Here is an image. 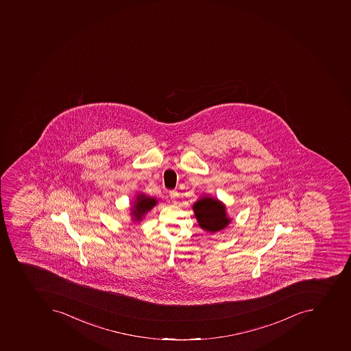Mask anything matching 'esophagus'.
<instances>
[{
  "instance_id": "obj_1",
  "label": "esophagus",
  "mask_w": 351,
  "mask_h": 351,
  "mask_svg": "<svg viewBox=\"0 0 351 351\" xmlns=\"http://www.w3.org/2000/svg\"><path fill=\"white\" fill-rule=\"evenodd\" d=\"M169 195H170V197H171V199H173V201H176V199H177L178 196H179V193H178V191L172 190L169 192Z\"/></svg>"
}]
</instances>
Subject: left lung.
Segmentation results:
<instances>
[{"mask_svg":"<svg viewBox=\"0 0 351 351\" xmlns=\"http://www.w3.org/2000/svg\"><path fill=\"white\" fill-rule=\"evenodd\" d=\"M195 217L199 226L206 232H216L225 228L229 223L226 208L217 199L203 197L193 205Z\"/></svg>","mask_w":351,"mask_h":351,"instance_id":"8db88e82","label":"left lung"}]
</instances>
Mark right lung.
Here are the masks:
<instances>
[{"label": "right lung", "mask_w": 351, "mask_h": 351, "mask_svg": "<svg viewBox=\"0 0 351 351\" xmlns=\"http://www.w3.org/2000/svg\"><path fill=\"white\" fill-rule=\"evenodd\" d=\"M157 204L156 199L152 197H148L146 195H138L137 196V201L135 202V205L133 206V214L135 217V221H141L143 216L146 214L148 210H152V207Z\"/></svg>", "instance_id": "add662e5"}]
</instances>
